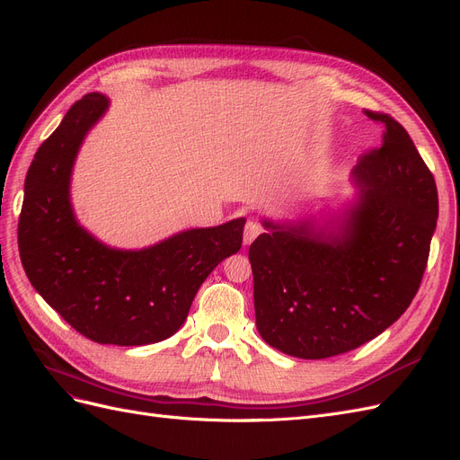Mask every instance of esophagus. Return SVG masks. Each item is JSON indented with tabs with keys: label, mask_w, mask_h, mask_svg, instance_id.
Segmentation results:
<instances>
[{
	"label": "esophagus",
	"mask_w": 460,
	"mask_h": 460,
	"mask_svg": "<svg viewBox=\"0 0 460 460\" xmlns=\"http://www.w3.org/2000/svg\"><path fill=\"white\" fill-rule=\"evenodd\" d=\"M261 232H262V230H261V226L257 225V222H255V220H249L247 225H245V230H243V245L252 243Z\"/></svg>",
	"instance_id": "34e87169"
}]
</instances>
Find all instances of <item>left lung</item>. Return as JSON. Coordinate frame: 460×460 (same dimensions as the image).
<instances>
[{"label": "left lung", "mask_w": 460, "mask_h": 460, "mask_svg": "<svg viewBox=\"0 0 460 460\" xmlns=\"http://www.w3.org/2000/svg\"><path fill=\"white\" fill-rule=\"evenodd\" d=\"M384 144L351 172L357 198L338 217L262 220L249 247L261 338L297 358L357 349L407 311L429 255L438 188L411 136L397 120Z\"/></svg>", "instance_id": "obj_1"}]
</instances>
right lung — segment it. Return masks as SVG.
Returning <instances> with one entry per match:
<instances>
[{"label": "right lung", "mask_w": 460, "mask_h": 460, "mask_svg": "<svg viewBox=\"0 0 460 460\" xmlns=\"http://www.w3.org/2000/svg\"><path fill=\"white\" fill-rule=\"evenodd\" d=\"M109 109L88 93L36 151L24 180L19 252L26 276L51 309L95 343L147 345L184 324L218 262L238 253L245 218L190 228L144 249H117L80 225L71 176L82 142Z\"/></svg>", "instance_id": "add662e5"}]
</instances>
